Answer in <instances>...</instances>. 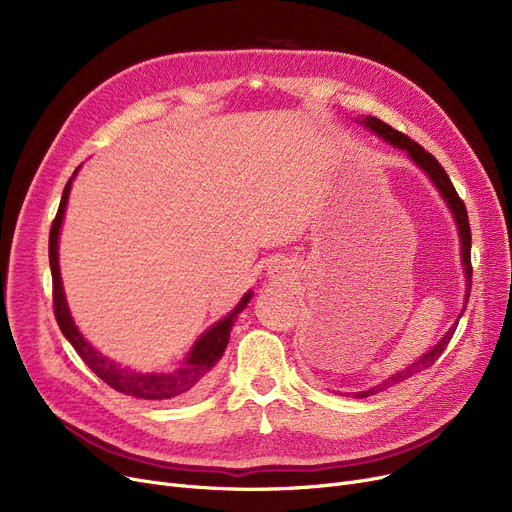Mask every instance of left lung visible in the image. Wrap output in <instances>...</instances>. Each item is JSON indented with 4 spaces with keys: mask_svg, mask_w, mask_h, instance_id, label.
Wrapping results in <instances>:
<instances>
[{
    "mask_svg": "<svg viewBox=\"0 0 512 512\" xmlns=\"http://www.w3.org/2000/svg\"><path fill=\"white\" fill-rule=\"evenodd\" d=\"M361 124H365L367 128H371L375 134H380V137H382L384 141H388L390 145H394V147H398V149H405V151L409 153V157L415 161V164H417L429 178H432V182L436 184L440 195H442L444 201L448 203V207H450V211H452V215H454V222H456V226H459V234H461L463 270H465V276H467V299H465V303H469L471 276H473V267H471V228H469V215H467V207H465L463 199L459 197V193H456V188H454V184L450 182L446 170L440 166V161H438L432 153L425 151L419 143H415L413 139H409L407 134L398 132L396 128H392L390 124L382 122L380 118H371V116H369V118L361 120ZM465 307H467V305H465ZM465 307H463V313H465ZM456 326H459V321H456V324L446 332V336L432 348V351L421 355V357H419L413 365H409L405 371L394 373L392 378H388L386 382H382V384H378V386H373V388H369V390H365V392H355L353 396H355V398H367V396H371V394H378V392H382V390H386V388H390V386H394V384L405 382L407 378H411V375H415V373H419V371H423V369H427V367H432V365L440 359V355L446 351V346H448V342H450V338H452Z\"/></svg>",
    "mask_w": 512,
    "mask_h": 512,
    "instance_id": "obj_1",
    "label": "left lung"
}]
</instances>
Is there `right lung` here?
<instances>
[{
  "mask_svg": "<svg viewBox=\"0 0 512 512\" xmlns=\"http://www.w3.org/2000/svg\"><path fill=\"white\" fill-rule=\"evenodd\" d=\"M78 168L74 170L76 176ZM72 176V178H74ZM72 178L66 182L64 186V195L56 213V220L51 224V232H49V267H51V278H53V313H56V321L62 330V334L68 338V342L74 346V351L80 355L87 363V367L101 378L107 386H112L114 390L128 394V396H137V398H145V400H166V398H174L180 396L184 392H193L199 390L207 384L209 373L213 369V365L220 361V357L224 355L226 346H228V338H230V330L234 324L236 313H240L242 309L247 307V303L251 301V292H247L242 301L238 303V307L224 319H220L218 324L211 326L201 338L199 342L193 346L191 355L186 357V361L170 373H141V371H130L124 369L116 363H112L110 359H105L103 355H99L95 348L83 338V334L78 332V328L74 326V321L70 317L66 299H64V288H62V278H60V265H58V236H60V226H62V218L66 211V203H68V195H70V184Z\"/></svg>",
  "mask_w": 512,
  "mask_h": 512,
  "instance_id": "1",
  "label": "right lung"
}]
</instances>
